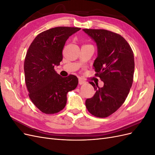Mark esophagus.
Wrapping results in <instances>:
<instances>
[{"mask_svg":"<svg viewBox=\"0 0 155 155\" xmlns=\"http://www.w3.org/2000/svg\"><path fill=\"white\" fill-rule=\"evenodd\" d=\"M85 83V81L82 78H79V85H83V84Z\"/></svg>","mask_w":155,"mask_h":155,"instance_id":"34e87169","label":"esophagus"}]
</instances>
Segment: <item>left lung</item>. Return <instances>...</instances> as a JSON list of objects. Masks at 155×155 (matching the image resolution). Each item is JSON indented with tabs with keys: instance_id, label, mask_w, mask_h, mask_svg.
Wrapping results in <instances>:
<instances>
[{
	"instance_id": "left-lung-1",
	"label": "left lung",
	"mask_w": 155,
	"mask_h": 155,
	"mask_svg": "<svg viewBox=\"0 0 155 155\" xmlns=\"http://www.w3.org/2000/svg\"><path fill=\"white\" fill-rule=\"evenodd\" d=\"M95 41L97 57L93 66L96 76L104 81L99 87L92 81L95 94L87 99V110L93 116L106 118L122 105L133 82V51L122 36L106 30L83 29Z\"/></svg>"
}]
</instances>
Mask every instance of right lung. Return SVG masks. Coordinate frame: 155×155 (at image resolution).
<instances>
[{
    "label": "right lung",
    "instance_id": "right-lung-1",
    "mask_svg": "<svg viewBox=\"0 0 155 155\" xmlns=\"http://www.w3.org/2000/svg\"><path fill=\"white\" fill-rule=\"evenodd\" d=\"M80 28L59 26L40 33L27 51L24 63L25 82L31 101L45 114H55L67 104L68 92L78 86L74 75L63 78L54 67L63 60L67 40Z\"/></svg>",
    "mask_w": 155,
    "mask_h": 155
}]
</instances>
